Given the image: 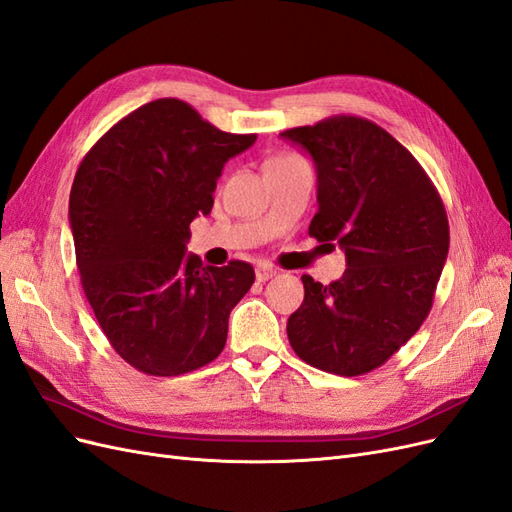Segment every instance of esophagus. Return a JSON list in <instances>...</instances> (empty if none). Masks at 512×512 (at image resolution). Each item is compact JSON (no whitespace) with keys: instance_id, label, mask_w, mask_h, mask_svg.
<instances>
[{"instance_id":"1","label":"esophagus","mask_w":512,"mask_h":512,"mask_svg":"<svg viewBox=\"0 0 512 512\" xmlns=\"http://www.w3.org/2000/svg\"><path fill=\"white\" fill-rule=\"evenodd\" d=\"M273 275H277V269H273L271 265H258L256 267V280L258 282H267V280H271Z\"/></svg>"}]
</instances>
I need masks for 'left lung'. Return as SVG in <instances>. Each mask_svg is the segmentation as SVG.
<instances>
[{"label":"left lung","instance_id":"obj_1","mask_svg":"<svg viewBox=\"0 0 512 512\" xmlns=\"http://www.w3.org/2000/svg\"><path fill=\"white\" fill-rule=\"evenodd\" d=\"M280 136L316 164L309 237L346 252L337 282L301 277L305 299L288 318L290 346L329 374H367L429 314L448 254L442 198L412 153L374 121L337 115Z\"/></svg>","mask_w":512,"mask_h":512}]
</instances>
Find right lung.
Here are the masks:
<instances>
[{"label":"right lung","mask_w":512,"mask_h":512,"mask_svg":"<svg viewBox=\"0 0 512 512\" xmlns=\"http://www.w3.org/2000/svg\"><path fill=\"white\" fill-rule=\"evenodd\" d=\"M254 141L162 98L117 121L76 170L68 215L85 297L115 352L143 374H188L224 350L254 269L203 267L185 243L196 215L211 213L224 164Z\"/></svg>","instance_id":"1"}]
</instances>
